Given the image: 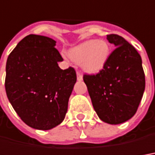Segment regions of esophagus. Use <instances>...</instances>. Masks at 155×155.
Masks as SVG:
<instances>
[{
	"label": "esophagus",
	"mask_w": 155,
	"mask_h": 155,
	"mask_svg": "<svg viewBox=\"0 0 155 155\" xmlns=\"http://www.w3.org/2000/svg\"><path fill=\"white\" fill-rule=\"evenodd\" d=\"M77 80L79 81H81L83 80V76H82V74H81V72H79V71L77 72Z\"/></svg>",
	"instance_id": "34e87169"
}]
</instances>
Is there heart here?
I'll return each mask as SVG.
<instances>
[{
	"label": "heart",
	"instance_id": "heart-1",
	"mask_svg": "<svg viewBox=\"0 0 155 155\" xmlns=\"http://www.w3.org/2000/svg\"><path fill=\"white\" fill-rule=\"evenodd\" d=\"M111 54V47L104 40H89L79 44L69 51V57L81 65L84 71L97 74L104 69Z\"/></svg>",
	"mask_w": 155,
	"mask_h": 155
}]
</instances>
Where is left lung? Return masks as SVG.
I'll return each instance as SVG.
<instances>
[{
	"label": "left lung",
	"mask_w": 155,
	"mask_h": 155,
	"mask_svg": "<svg viewBox=\"0 0 155 155\" xmlns=\"http://www.w3.org/2000/svg\"><path fill=\"white\" fill-rule=\"evenodd\" d=\"M107 40L116 47L97 74H84L91 103L101 120L118 125L137 112L145 89L142 58L135 47L118 35Z\"/></svg>",
	"instance_id": "8db88e82"
}]
</instances>
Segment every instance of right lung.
I'll return each instance as SVG.
<instances>
[{"label": "right lung", "mask_w": 155, "mask_h": 155, "mask_svg": "<svg viewBox=\"0 0 155 155\" xmlns=\"http://www.w3.org/2000/svg\"><path fill=\"white\" fill-rule=\"evenodd\" d=\"M51 38L29 35L8 56L5 88L7 98L26 125L47 130L61 124L76 82L72 67L61 69L63 61Z\"/></svg>", "instance_id": "1"}]
</instances>
